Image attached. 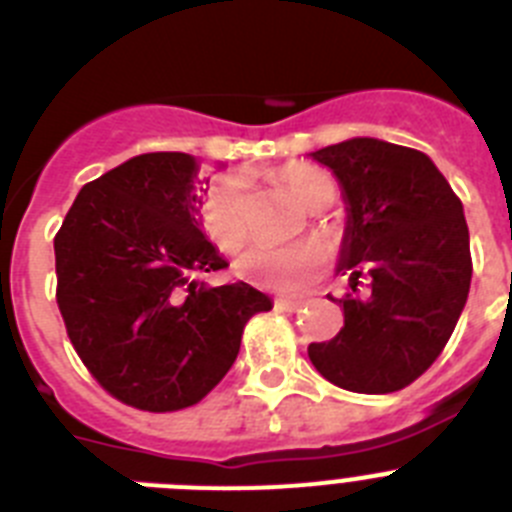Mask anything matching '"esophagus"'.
I'll use <instances>...</instances> for the list:
<instances>
[{
    "mask_svg": "<svg viewBox=\"0 0 512 512\" xmlns=\"http://www.w3.org/2000/svg\"><path fill=\"white\" fill-rule=\"evenodd\" d=\"M302 305H305V302L297 300V297H277V300H274V307L282 312H295V310H300Z\"/></svg>",
    "mask_w": 512,
    "mask_h": 512,
    "instance_id": "esophagus-1",
    "label": "esophagus"
}]
</instances>
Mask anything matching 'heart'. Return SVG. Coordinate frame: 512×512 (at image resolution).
Instances as JSON below:
<instances>
[{
	"label": "heart",
	"instance_id": "heart-1",
	"mask_svg": "<svg viewBox=\"0 0 512 512\" xmlns=\"http://www.w3.org/2000/svg\"><path fill=\"white\" fill-rule=\"evenodd\" d=\"M274 182L297 202L305 212H323L336 200V182L325 169L307 161H292L274 171ZM200 220L207 238L217 251L238 253L248 243L246 194L238 176H220L207 192L200 207ZM310 230L330 241V228L312 217ZM320 238H300L284 246L251 248L238 259V274L261 287L300 289L318 277L328 264V246Z\"/></svg>",
	"mask_w": 512,
	"mask_h": 512
}]
</instances>
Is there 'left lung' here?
I'll list each match as a JSON object with an SVG mask.
<instances>
[{"mask_svg": "<svg viewBox=\"0 0 512 512\" xmlns=\"http://www.w3.org/2000/svg\"><path fill=\"white\" fill-rule=\"evenodd\" d=\"M341 182L348 205L338 274L351 277L343 328L310 343L312 366L341 390L387 395L441 356L472 282L461 200L425 153L351 138L310 153ZM362 289L359 290L358 287Z\"/></svg>", "mask_w": 512, "mask_h": 512, "instance_id": "1", "label": "left lung"}]
</instances>
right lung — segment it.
Wrapping results in <instances>:
<instances>
[{
	"label": "right lung",
	"instance_id": "1",
	"mask_svg": "<svg viewBox=\"0 0 512 512\" xmlns=\"http://www.w3.org/2000/svg\"><path fill=\"white\" fill-rule=\"evenodd\" d=\"M202 179L189 153L135 156L84 184L53 238L56 302L102 390L146 413L192 408L233 366L243 328L271 300L225 269L200 230Z\"/></svg>",
	"mask_w": 512,
	"mask_h": 512
}]
</instances>
